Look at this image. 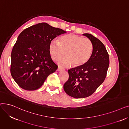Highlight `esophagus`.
<instances>
[{
  "label": "esophagus",
  "mask_w": 129,
  "mask_h": 129,
  "mask_svg": "<svg viewBox=\"0 0 129 129\" xmlns=\"http://www.w3.org/2000/svg\"><path fill=\"white\" fill-rule=\"evenodd\" d=\"M62 70H64V69H63L62 67H59V66H58V67L57 70V71H62Z\"/></svg>",
  "instance_id": "obj_1"
}]
</instances>
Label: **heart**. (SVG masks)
Listing matches in <instances>:
<instances>
[{
  "instance_id": "b5f03b06",
  "label": "heart",
  "mask_w": 129,
  "mask_h": 129,
  "mask_svg": "<svg viewBox=\"0 0 129 129\" xmlns=\"http://www.w3.org/2000/svg\"><path fill=\"white\" fill-rule=\"evenodd\" d=\"M49 51L54 61L58 60L65 54L66 57L59 62L62 66L69 67L73 64L74 66H79L90 58L93 44L89 39L70 34L60 37L59 41L52 40L49 45Z\"/></svg>"
}]
</instances>
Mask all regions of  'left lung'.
Segmentation results:
<instances>
[{
	"label": "left lung",
	"mask_w": 129,
	"mask_h": 129,
	"mask_svg": "<svg viewBox=\"0 0 129 129\" xmlns=\"http://www.w3.org/2000/svg\"><path fill=\"white\" fill-rule=\"evenodd\" d=\"M93 44L90 58L84 64L69 70V78L64 85L65 92L75 98L90 96L105 80L109 57L104 44L91 34L84 33Z\"/></svg>",
	"instance_id": "left-lung-1"
}]
</instances>
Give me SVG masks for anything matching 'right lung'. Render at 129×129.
I'll list each match as a JSON object with an SVG mask.
<instances>
[{
	"label": "right lung",
	"instance_id": "1",
	"mask_svg": "<svg viewBox=\"0 0 129 129\" xmlns=\"http://www.w3.org/2000/svg\"><path fill=\"white\" fill-rule=\"evenodd\" d=\"M66 32L45 22L32 25L20 34L11 54V75L26 90L42 86L57 65L52 60L49 45L56 37Z\"/></svg>",
	"mask_w": 129,
	"mask_h": 129
}]
</instances>
